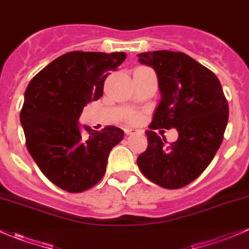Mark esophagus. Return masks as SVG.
<instances>
[{
  "label": "esophagus",
  "instance_id": "1",
  "mask_svg": "<svg viewBox=\"0 0 249 249\" xmlns=\"http://www.w3.org/2000/svg\"><path fill=\"white\" fill-rule=\"evenodd\" d=\"M124 133H125V134H127V135H133V134H138L139 130L133 129V128H125Z\"/></svg>",
  "mask_w": 249,
  "mask_h": 249
}]
</instances>
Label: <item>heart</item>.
Masks as SVG:
<instances>
[{"label":"heart","mask_w":249,"mask_h":249,"mask_svg":"<svg viewBox=\"0 0 249 249\" xmlns=\"http://www.w3.org/2000/svg\"><path fill=\"white\" fill-rule=\"evenodd\" d=\"M127 120L129 122H136L139 120V114L136 113H130L129 115L127 116Z\"/></svg>","instance_id":"b5f03b06"}]
</instances>
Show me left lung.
Listing matches in <instances>:
<instances>
[{
  "instance_id": "8db88e82",
  "label": "left lung",
  "mask_w": 249,
  "mask_h": 249,
  "mask_svg": "<svg viewBox=\"0 0 249 249\" xmlns=\"http://www.w3.org/2000/svg\"><path fill=\"white\" fill-rule=\"evenodd\" d=\"M157 72L161 101L157 107L146 151L138 157L142 175L165 189H180L198 178L223 140L229 108L216 74L183 52L153 51L138 54ZM176 127L171 145L153 130Z\"/></svg>"
}]
</instances>
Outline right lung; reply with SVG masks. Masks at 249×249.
Instances as JSON below:
<instances>
[{"mask_svg": "<svg viewBox=\"0 0 249 249\" xmlns=\"http://www.w3.org/2000/svg\"><path fill=\"white\" fill-rule=\"evenodd\" d=\"M124 59V52L74 51L51 61L29 82L20 113L26 145L58 188L77 194L103 178L109 153L124 139V130L84 125V133L78 119L88 103L103 95L106 78Z\"/></svg>", "mask_w": 249, "mask_h": 249, "instance_id": "right-lung-1", "label": "right lung"}]
</instances>
